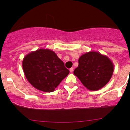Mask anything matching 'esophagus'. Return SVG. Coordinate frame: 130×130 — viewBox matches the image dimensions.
<instances>
[{"label":"esophagus","mask_w":130,"mask_h":130,"mask_svg":"<svg viewBox=\"0 0 130 130\" xmlns=\"http://www.w3.org/2000/svg\"><path fill=\"white\" fill-rule=\"evenodd\" d=\"M70 70V72L71 73H72L73 72V67H72V68L70 69V70Z\"/></svg>","instance_id":"34e87169"}]
</instances>
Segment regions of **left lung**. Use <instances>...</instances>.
Returning a JSON list of instances; mask_svg holds the SVG:
<instances>
[{
	"label": "left lung",
	"mask_w": 130,
	"mask_h": 130,
	"mask_svg": "<svg viewBox=\"0 0 130 130\" xmlns=\"http://www.w3.org/2000/svg\"><path fill=\"white\" fill-rule=\"evenodd\" d=\"M113 72V64L109 58L97 51H89L80 57L73 73L88 89L96 91L109 82Z\"/></svg>",
	"instance_id": "8db88e82"
}]
</instances>
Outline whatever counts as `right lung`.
<instances>
[{
  "label": "right lung",
  "instance_id": "add662e5",
  "mask_svg": "<svg viewBox=\"0 0 130 130\" xmlns=\"http://www.w3.org/2000/svg\"><path fill=\"white\" fill-rule=\"evenodd\" d=\"M22 68L30 84L45 92L54 91L69 73L63 62L50 49L41 48L26 55Z\"/></svg>",
  "mask_w": 130,
  "mask_h": 130
}]
</instances>
